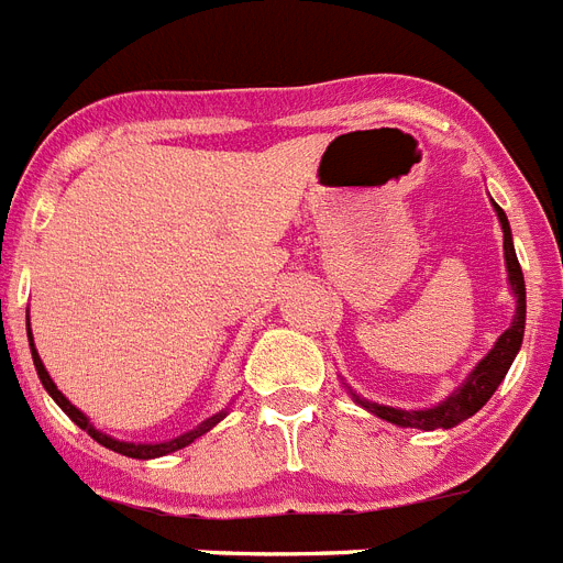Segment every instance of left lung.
<instances>
[{
    "instance_id": "1",
    "label": "left lung",
    "mask_w": 563,
    "mask_h": 563,
    "mask_svg": "<svg viewBox=\"0 0 563 563\" xmlns=\"http://www.w3.org/2000/svg\"><path fill=\"white\" fill-rule=\"evenodd\" d=\"M500 218V227H504V255H506V271H509V285H512L515 299H518V308H515V322L509 331L500 333V339L495 342L489 354L483 356V362L477 365L468 379L460 385L452 397L440 402L438 408H429V411H399V408L388 406H376V402H368V399H360V406H365L371 415L383 417V420L394 422V426H406V429H422V431H434V429H452L457 422L468 420L472 415H477L489 397L498 391V385L504 383L506 371L512 365L515 354L521 351L523 342V324H527V287H523V273L521 264H518V255H515L512 244V230H509V221H506L504 209L495 203Z\"/></svg>"
}]
</instances>
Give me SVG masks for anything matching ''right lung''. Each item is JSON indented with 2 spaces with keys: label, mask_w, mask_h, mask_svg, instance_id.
Masks as SVG:
<instances>
[{
  "label": "right lung",
  "mask_w": 563,
  "mask_h": 563,
  "mask_svg": "<svg viewBox=\"0 0 563 563\" xmlns=\"http://www.w3.org/2000/svg\"><path fill=\"white\" fill-rule=\"evenodd\" d=\"M27 342H31V356H34L36 374H40L42 385H45V391H48L51 397H54V402H57V406L63 408L65 415L71 417V420L77 422V426H80L82 431H88V434H91V438H95L97 443H100V445H106V449H111V452L125 454V457H134V460H148V457H164V454H169V452H178V449H184V445L195 443V440L201 438V434H207V431L212 429V426H216V422L221 420V417H224V415H216V417H209V420H203L201 426H198V429L187 431V434H180V438L169 440V443H155V445H146V443H143V445H134V443H120V440H114V438H106L103 431H97L95 426H91V422H88V417L82 415L80 408H74L71 402H68V399H65L63 394L57 391V385H54V379H51V376H48V371H45V365H42L40 354H36V347H34V339H31V328H27Z\"/></svg>",
  "instance_id": "right-lung-1"
}]
</instances>
